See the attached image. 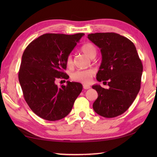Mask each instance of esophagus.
I'll return each instance as SVG.
<instances>
[{"mask_svg":"<svg viewBox=\"0 0 157 157\" xmlns=\"http://www.w3.org/2000/svg\"><path fill=\"white\" fill-rule=\"evenodd\" d=\"M83 88H84V90H88L90 88V86L88 84H84L83 85Z\"/></svg>","mask_w":157,"mask_h":157,"instance_id":"esophagus-1","label":"esophagus"}]
</instances>
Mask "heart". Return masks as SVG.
<instances>
[{"label": "heart", "instance_id": "obj_1", "mask_svg": "<svg viewBox=\"0 0 157 157\" xmlns=\"http://www.w3.org/2000/svg\"><path fill=\"white\" fill-rule=\"evenodd\" d=\"M81 51L84 53V54L88 56L89 58L93 59L94 58L96 53H97V49L96 46L92 44V43H86L84 44L81 48ZM66 65L68 67H71L73 65V59L71 55H69L66 59ZM94 71L92 69H86V70H78L73 72L71 75V78L73 81L83 83V84H88L90 82L92 77L94 75Z\"/></svg>", "mask_w": 157, "mask_h": 157}]
</instances>
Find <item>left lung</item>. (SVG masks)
<instances>
[{"mask_svg": "<svg viewBox=\"0 0 157 157\" xmlns=\"http://www.w3.org/2000/svg\"><path fill=\"white\" fill-rule=\"evenodd\" d=\"M88 38L101 49L102 63L96 74L98 82L109 81V89L100 85L92 88L98 92L93 103L94 111L113 118L123 114L134 101L140 89L143 66L131 40L113 32L95 33Z\"/></svg>", "mask_w": 157, "mask_h": 157, "instance_id": "obj_1", "label": "left lung"}]
</instances>
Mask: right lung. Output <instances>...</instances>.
Segmentation results:
<instances>
[{
	"label": "right lung",
	"instance_id": "add662e5",
	"mask_svg": "<svg viewBox=\"0 0 157 157\" xmlns=\"http://www.w3.org/2000/svg\"><path fill=\"white\" fill-rule=\"evenodd\" d=\"M84 34H45L33 40L23 53L19 81L25 101L32 111L48 121L67 115L82 90L80 83L67 82L60 87L59 78L67 79L66 59Z\"/></svg>",
	"mask_w": 157,
	"mask_h": 157
}]
</instances>
